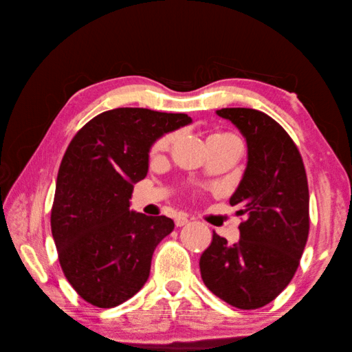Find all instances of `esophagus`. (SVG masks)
<instances>
[{"label":"esophagus","mask_w":352,"mask_h":352,"mask_svg":"<svg viewBox=\"0 0 352 352\" xmlns=\"http://www.w3.org/2000/svg\"><path fill=\"white\" fill-rule=\"evenodd\" d=\"M189 223V219L186 215H183V214H180V215H177L175 217V225L178 226V228H182V226H184V225H188Z\"/></svg>","instance_id":"obj_1"}]
</instances>
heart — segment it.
I'll use <instances>...</instances> for the list:
<instances>
[{"mask_svg": "<svg viewBox=\"0 0 352 352\" xmlns=\"http://www.w3.org/2000/svg\"><path fill=\"white\" fill-rule=\"evenodd\" d=\"M219 135H229V133H219ZM212 137H217V135H212ZM172 142H174V135H172V133H169V135H166L163 138H160L155 143L154 149H152V152H154V154H158V152L166 151L169 148Z\"/></svg>", "mask_w": 352, "mask_h": 352, "instance_id": "heart-1", "label": "heart"}]
</instances>
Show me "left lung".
I'll list each match as a JSON object with an SVG mask.
<instances>
[{"instance_id":"left-lung-1","label":"left lung","mask_w":352,"mask_h":352,"mask_svg":"<svg viewBox=\"0 0 352 352\" xmlns=\"http://www.w3.org/2000/svg\"><path fill=\"white\" fill-rule=\"evenodd\" d=\"M245 137L248 163L231 206L240 223V240L229 245L214 232L200 257L204 285L240 309L272 302L296 274L309 234V190L296 143L276 120L255 109L225 107Z\"/></svg>"}]
</instances>
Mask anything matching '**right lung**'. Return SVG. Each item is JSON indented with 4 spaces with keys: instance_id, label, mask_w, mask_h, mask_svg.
I'll return each instance as SVG.
<instances>
[{
    "instance_id": "obj_1",
    "label": "right lung",
    "mask_w": 352,
    "mask_h": 352,
    "mask_svg": "<svg viewBox=\"0 0 352 352\" xmlns=\"http://www.w3.org/2000/svg\"><path fill=\"white\" fill-rule=\"evenodd\" d=\"M190 123L186 113L118 107L92 118L67 146L50 226L61 270L87 303L113 308L148 282L152 254L174 221L131 210L133 184L148 174L152 144Z\"/></svg>"
}]
</instances>
